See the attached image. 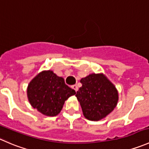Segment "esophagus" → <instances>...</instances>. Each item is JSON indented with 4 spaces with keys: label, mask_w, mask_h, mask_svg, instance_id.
Listing matches in <instances>:
<instances>
[{
    "label": "esophagus",
    "mask_w": 149,
    "mask_h": 149,
    "mask_svg": "<svg viewBox=\"0 0 149 149\" xmlns=\"http://www.w3.org/2000/svg\"><path fill=\"white\" fill-rule=\"evenodd\" d=\"M72 88L73 89H74L75 91H76V92H77V91H78V87L76 85H72Z\"/></svg>",
    "instance_id": "obj_1"
}]
</instances>
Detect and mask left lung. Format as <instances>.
Segmentation results:
<instances>
[{
	"mask_svg": "<svg viewBox=\"0 0 149 149\" xmlns=\"http://www.w3.org/2000/svg\"><path fill=\"white\" fill-rule=\"evenodd\" d=\"M80 82L82 87L79 88L75 96L87 120H102L117 107L118 91L104 74L92 73L82 78Z\"/></svg>",
	"mask_w": 149,
	"mask_h": 149,
	"instance_id": "obj_1",
	"label": "left lung"
}]
</instances>
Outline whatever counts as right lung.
Listing matches in <instances>:
<instances>
[{"label": "right lung", "instance_id": "1", "mask_svg": "<svg viewBox=\"0 0 149 149\" xmlns=\"http://www.w3.org/2000/svg\"><path fill=\"white\" fill-rule=\"evenodd\" d=\"M26 94L34 109L43 115L54 117L61 112L66 100L76 92L66 85L64 78L52 70H44L29 82Z\"/></svg>", "mask_w": 149, "mask_h": 149}]
</instances>
